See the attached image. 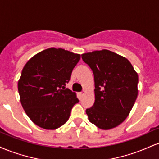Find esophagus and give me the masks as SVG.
I'll return each mask as SVG.
<instances>
[{
  "label": "esophagus",
  "instance_id": "esophagus-1",
  "mask_svg": "<svg viewBox=\"0 0 159 159\" xmlns=\"http://www.w3.org/2000/svg\"><path fill=\"white\" fill-rule=\"evenodd\" d=\"M86 93H87V91L84 90V91H82V92L80 93V94H81V96H84V95Z\"/></svg>",
  "mask_w": 159,
  "mask_h": 159
}]
</instances>
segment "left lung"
Returning a JSON list of instances; mask_svg holds the SVG:
<instances>
[{"label": "left lung", "instance_id": "1", "mask_svg": "<svg viewBox=\"0 0 159 159\" xmlns=\"http://www.w3.org/2000/svg\"><path fill=\"white\" fill-rule=\"evenodd\" d=\"M93 70L95 102L86 110L89 121L103 130L126 119L138 96V75L129 60L106 49L81 54Z\"/></svg>", "mask_w": 159, "mask_h": 159}]
</instances>
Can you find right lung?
<instances>
[{
	"instance_id": "right-lung-1",
	"label": "right lung",
	"mask_w": 159,
	"mask_h": 159,
	"mask_svg": "<svg viewBox=\"0 0 159 159\" xmlns=\"http://www.w3.org/2000/svg\"><path fill=\"white\" fill-rule=\"evenodd\" d=\"M81 55L63 48H49L32 57L18 82L20 101L28 117L38 126L54 130L66 123L79 102L66 89Z\"/></svg>"
}]
</instances>
